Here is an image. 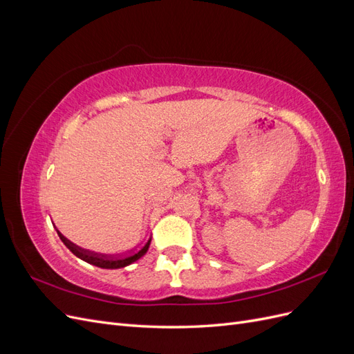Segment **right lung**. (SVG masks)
<instances>
[{"label": "right lung", "mask_w": 354, "mask_h": 354, "mask_svg": "<svg viewBox=\"0 0 354 354\" xmlns=\"http://www.w3.org/2000/svg\"><path fill=\"white\" fill-rule=\"evenodd\" d=\"M57 233H59V238L62 239V242L66 245V248L72 254H75L78 257V259L87 261L93 266L102 267V269H120V267H125L128 264L137 261L138 259H142V257L147 252L149 245H151V241H152V238H149L146 241V243L142 245L140 248L128 252V254H124V255H104V254H95V252H91V251H87V250H82V248H80V246L72 243L69 239L63 236L60 232H57Z\"/></svg>", "instance_id": "obj_1"}]
</instances>
